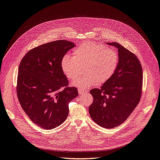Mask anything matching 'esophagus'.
I'll return each instance as SVG.
<instances>
[{
  "label": "esophagus",
  "mask_w": 160,
  "mask_h": 160,
  "mask_svg": "<svg viewBox=\"0 0 160 160\" xmlns=\"http://www.w3.org/2000/svg\"><path fill=\"white\" fill-rule=\"evenodd\" d=\"M78 92H79V94L80 95H83V94H86V92H85V91L82 90H81V89H79V90H78Z\"/></svg>",
  "instance_id": "esophagus-1"
}]
</instances>
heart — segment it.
<instances>
[{"label": "heart", "mask_w": 160, "mask_h": 160, "mask_svg": "<svg viewBox=\"0 0 160 160\" xmlns=\"http://www.w3.org/2000/svg\"><path fill=\"white\" fill-rule=\"evenodd\" d=\"M120 57L116 49L92 42L81 43L73 50V56L66 55L61 68L68 79L73 80L81 74L85 66L86 73L73 82V85L87 89L108 82L116 73Z\"/></svg>", "instance_id": "heart-1"}]
</instances>
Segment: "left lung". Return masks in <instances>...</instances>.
I'll return each mask as SVG.
<instances>
[{
  "instance_id": "1",
  "label": "left lung",
  "mask_w": 160,
  "mask_h": 160,
  "mask_svg": "<svg viewBox=\"0 0 160 160\" xmlns=\"http://www.w3.org/2000/svg\"><path fill=\"white\" fill-rule=\"evenodd\" d=\"M107 43L118 49L119 66L100 88L90 90L93 102L88 111L97 124L111 129L125 122L138 105L142 95V69L133 52L118 43Z\"/></svg>"
}]
</instances>
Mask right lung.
<instances>
[{"mask_svg":"<svg viewBox=\"0 0 160 160\" xmlns=\"http://www.w3.org/2000/svg\"><path fill=\"white\" fill-rule=\"evenodd\" d=\"M75 47L60 40L30 50L19 66L17 95L22 109L34 124L45 130L60 126L69 112L68 104L78 96L75 87H68L61 61Z\"/></svg>","mask_w":160,"mask_h":160,"instance_id":"obj_1","label":"right lung"}]
</instances>
